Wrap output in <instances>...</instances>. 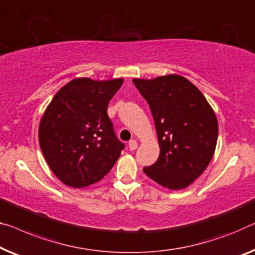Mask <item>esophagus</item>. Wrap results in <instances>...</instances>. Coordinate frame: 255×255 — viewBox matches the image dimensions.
<instances>
[{
  "label": "esophagus",
  "mask_w": 255,
  "mask_h": 255,
  "mask_svg": "<svg viewBox=\"0 0 255 255\" xmlns=\"http://www.w3.org/2000/svg\"><path fill=\"white\" fill-rule=\"evenodd\" d=\"M136 147H138V142H136V140H130L128 141V148H130V150H134L136 149Z\"/></svg>",
  "instance_id": "obj_1"
}]
</instances>
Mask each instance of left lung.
Instances as JSON below:
<instances>
[{"instance_id":"8db88e82","label":"left lung","mask_w":255,"mask_h":255,"mask_svg":"<svg viewBox=\"0 0 255 255\" xmlns=\"http://www.w3.org/2000/svg\"><path fill=\"white\" fill-rule=\"evenodd\" d=\"M132 82L148 103L160 146L157 161L143 172L170 190L185 189L213 158L219 134L215 114L204 94L182 76Z\"/></svg>"}]
</instances>
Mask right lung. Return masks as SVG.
I'll use <instances>...</instances> for the list:
<instances>
[{
    "label": "right lung",
    "mask_w": 255,
    "mask_h": 255,
    "mask_svg": "<svg viewBox=\"0 0 255 255\" xmlns=\"http://www.w3.org/2000/svg\"><path fill=\"white\" fill-rule=\"evenodd\" d=\"M122 84L123 79H73L47 107L39 127L40 147L65 185L80 189L97 183L119 160L125 145L107 108Z\"/></svg>",
    "instance_id": "1"
}]
</instances>
